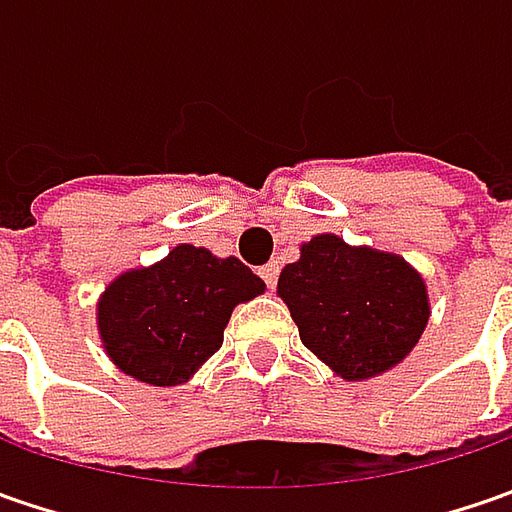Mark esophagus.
I'll return each mask as SVG.
<instances>
[{
	"instance_id": "obj_1",
	"label": "esophagus",
	"mask_w": 512,
	"mask_h": 512,
	"mask_svg": "<svg viewBox=\"0 0 512 512\" xmlns=\"http://www.w3.org/2000/svg\"><path fill=\"white\" fill-rule=\"evenodd\" d=\"M259 276L265 279L267 287H276V279H279V262H267L265 267H259Z\"/></svg>"
}]
</instances>
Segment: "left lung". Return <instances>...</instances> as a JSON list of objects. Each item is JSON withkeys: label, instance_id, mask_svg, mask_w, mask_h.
<instances>
[{"label": "left lung", "instance_id": "obj_1", "mask_svg": "<svg viewBox=\"0 0 512 512\" xmlns=\"http://www.w3.org/2000/svg\"><path fill=\"white\" fill-rule=\"evenodd\" d=\"M307 350L347 382H362L399 364L427 327L422 276L393 253L313 236L302 259L279 276Z\"/></svg>", "mask_w": 512, "mask_h": 512}]
</instances>
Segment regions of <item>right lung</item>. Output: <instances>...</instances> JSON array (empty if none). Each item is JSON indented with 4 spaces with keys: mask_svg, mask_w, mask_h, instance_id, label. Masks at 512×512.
<instances>
[{
    "mask_svg": "<svg viewBox=\"0 0 512 512\" xmlns=\"http://www.w3.org/2000/svg\"><path fill=\"white\" fill-rule=\"evenodd\" d=\"M259 293L265 282L239 259L179 245L159 265L130 270L105 290L99 333L119 370L173 387L222 347L233 307Z\"/></svg>",
    "mask_w": 512,
    "mask_h": 512,
    "instance_id": "add662e5",
    "label": "right lung"
}]
</instances>
